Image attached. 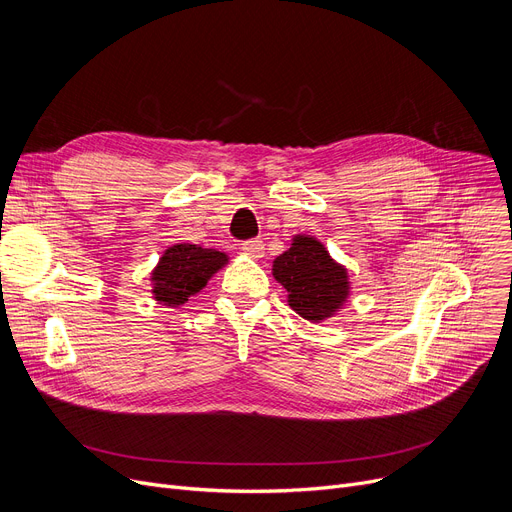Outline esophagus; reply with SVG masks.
<instances>
[{
	"instance_id": "1",
	"label": "esophagus",
	"mask_w": 512,
	"mask_h": 512,
	"mask_svg": "<svg viewBox=\"0 0 512 512\" xmlns=\"http://www.w3.org/2000/svg\"><path fill=\"white\" fill-rule=\"evenodd\" d=\"M242 253L245 255H249V257H253V259H257V257H261L263 255V251H265V247H263V240H259V238H251V240H245L242 242Z\"/></svg>"
}]
</instances>
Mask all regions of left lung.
Here are the masks:
<instances>
[{
  "label": "left lung",
  "instance_id": "1",
  "mask_svg": "<svg viewBox=\"0 0 512 512\" xmlns=\"http://www.w3.org/2000/svg\"><path fill=\"white\" fill-rule=\"evenodd\" d=\"M272 274L288 290V305L309 321L332 317L351 288L346 267L313 236H294L292 247L276 257Z\"/></svg>",
  "mask_w": 512,
  "mask_h": 512
}]
</instances>
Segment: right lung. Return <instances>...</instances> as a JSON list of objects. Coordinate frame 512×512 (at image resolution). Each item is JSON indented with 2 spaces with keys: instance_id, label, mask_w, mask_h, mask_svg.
I'll return each instance as SVG.
<instances>
[{
  "instance_id": "obj_1",
  "label": "right lung",
  "mask_w": 512,
  "mask_h": 512,
  "mask_svg": "<svg viewBox=\"0 0 512 512\" xmlns=\"http://www.w3.org/2000/svg\"><path fill=\"white\" fill-rule=\"evenodd\" d=\"M226 263V253L215 249H203L188 242L170 247L161 255L151 274L155 301L168 307L184 305L188 297L201 292L207 280Z\"/></svg>"
}]
</instances>
